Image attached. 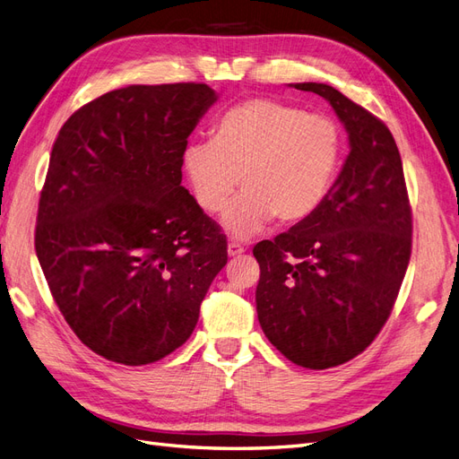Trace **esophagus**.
Instances as JSON below:
<instances>
[{"instance_id": "1", "label": "esophagus", "mask_w": 459, "mask_h": 459, "mask_svg": "<svg viewBox=\"0 0 459 459\" xmlns=\"http://www.w3.org/2000/svg\"><path fill=\"white\" fill-rule=\"evenodd\" d=\"M245 253V248L239 243H230L228 245V255L230 256H241Z\"/></svg>"}]
</instances>
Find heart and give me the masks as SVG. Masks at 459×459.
I'll return each instance as SVG.
<instances>
[{
    "label": "heart",
    "instance_id": "b5f03b06",
    "mask_svg": "<svg viewBox=\"0 0 459 459\" xmlns=\"http://www.w3.org/2000/svg\"><path fill=\"white\" fill-rule=\"evenodd\" d=\"M342 155L337 120L255 97L214 122L211 142L189 143L182 166L193 199L208 214L226 206L239 174L243 191L221 214V226L248 239L273 216L281 224L308 220L335 186Z\"/></svg>",
    "mask_w": 459,
    "mask_h": 459
}]
</instances>
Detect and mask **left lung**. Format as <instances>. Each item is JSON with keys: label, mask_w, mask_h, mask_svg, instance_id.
<instances>
[{"label": "left lung", "mask_w": 459, "mask_h": 459, "mask_svg": "<svg viewBox=\"0 0 459 459\" xmlns=\"http://www.w3.org/2000/svg\"><path fill=\"white\" fill-rule=\"evenodd\" d=\"M290 86L329 101L351 152L308 220L253 248L256 312L287 359L327 369L364 352L391 316L411 255V208L391 130L327 84Z\"/></svg>", "instance_id": "obj_1"}]
</instances>
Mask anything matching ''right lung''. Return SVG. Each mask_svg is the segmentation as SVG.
Listing matches in <instances>:
<instances>
[{
	"label": "right lung",
	"mask_w": 459,
	"mask_h": 459,
	"mask_svg": "<svg viewBox=\"0 0 459 459\" xmlns=\"http://www.w3.org/2000/svg\"><path fill=\"white\" fill-rule=\"evenodd\" d=\"M216 100L193 82L120 88L53 143L36 255L66 324L110 362L145 366L182 346L226 266V235L182 186L187 137Z\"/></svg>",
	"instance_id": "add662e5"
}]
</instances>
